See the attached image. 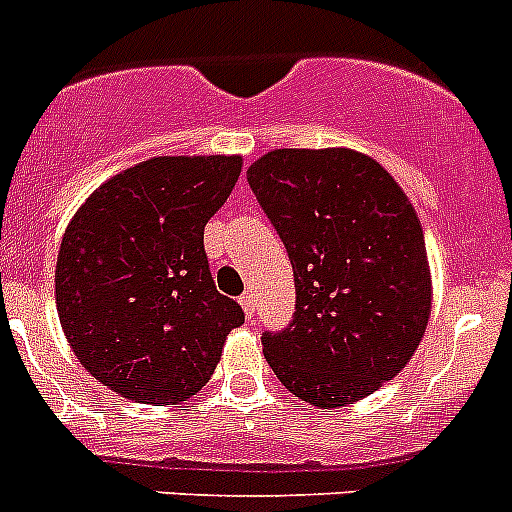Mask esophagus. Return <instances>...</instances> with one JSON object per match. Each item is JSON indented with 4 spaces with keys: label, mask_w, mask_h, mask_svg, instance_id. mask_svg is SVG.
<instances>
[{
    "label": "esophagus",
    "mask_w": 512,
    "mask_h": 512,
    "mask_svg": "<svg viewBox=\"0 0 512 512\" xmlns=\"http://www.w3.org/2000/svg\"><path fill=\"white\" fill-rule=\"evenodd\" d=\"M238 302H241V307H243V312H246L248 320H253V317H256V297H253L251 292H246V294H241V299H238Z\"/></svg>",
    "instance_id": "1"
}]
</instances>
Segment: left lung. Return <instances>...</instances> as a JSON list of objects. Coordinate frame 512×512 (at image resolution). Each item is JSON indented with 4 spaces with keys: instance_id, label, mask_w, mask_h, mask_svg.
<instances>
[{
    "instance_id": "8db88e82",
    "label": "left lung",
    "mask_w": 512,
    "mask_h": 512,
    "mask_svg": "<svg viewBox=\"0 0 512 512\" xmlns=\"http://www.w3.org/2000/svg\"><path fill=\"white\" fill-rule=\"evenodd\" d=\"M294 269L292 322L261 345L284 386L345 406L409 363L429 322L431 279L416 210L375 159L276 149L246 175Z\"/></svg>"
}]
</instances>
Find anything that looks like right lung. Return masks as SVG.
I'll return each mask as SVG.
<instances>
[{
  "mask_svg": "<svg viewBox=\"0 0 512 512\" xmlns=\"http://www.w3.org/2000/svg\"><path fill=\"white\" fill-rule=\"evenodd\" d=\"M241 157H154L98 187L70 220L55 302L88 373L137 403H177L210 381L236 299L215 289L203 233Z\"/></svg>",
  "mask_w": 512,
  "mask_h": 512,
  "instance_id": "obj_1",
  "label": "right lung"
}]
</instances>
